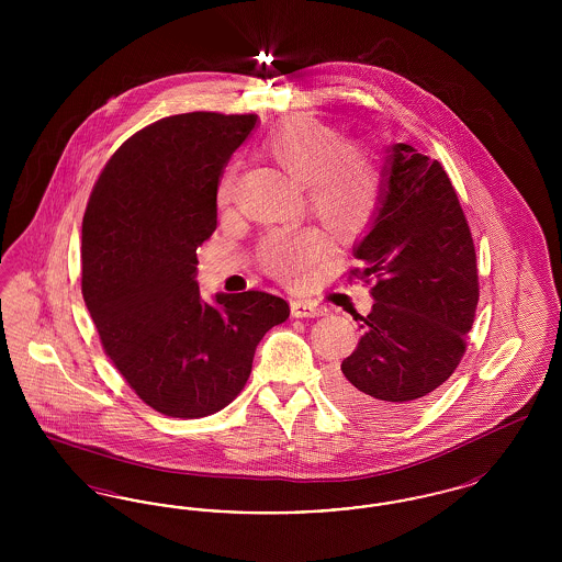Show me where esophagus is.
Masks as SVG:
<instances>
[{
	"mask_svg": "<svg viewBox=\"0 0 562 562\" xmlns=\"http://www.w3.org/2000/svg\"><path fill=\"white\" fill-rule=\"evenodd\" d=\"M291 312H293L294 318H321L328 310L322 307L318 303H312V301H305V299H296L291 303Z\"/></svg>",
	"mask_w": 562,
	"mask_h": 562,
	"instance_id": "esophagus-1",
	"label": "esophagus"
}]
</instances>
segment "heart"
Returning <instances> with one entry per match:
<instances>
[{
  "label": "heart",
  "mask_w": 562,
  "mask_h": 562,
  "mask_svg": "<svg viewBox=\"0 0 562 562\" xmlns=\"http://www.w3.org/2000/svg\"><path fill=\"white\" fill-rule=\"evenodd\" d=\"M266 149L294 181L305 186L307 209L335 232H351L367 223L376 198L373 161L360 147L346 145L341 133L314 115H296L269 134ZM234 191L229 168L216 188L218 204ZM324 252L321 234L271 232L261 241L259 261L271 276L301 280Z\"/></svg>",
  "instance_id": "b5f03b06"
}]
</instances>
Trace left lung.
Listing matches in <instances>:
<instances>
[{
  "instance_id": "left-lung-1",
  "label": "left lung",
  "mask_w": 562,
  "mask_h": 562,
  "mask_svg": "<svg viewBox=\"0 0 562 562\" xmlns=\"http://www.w3.org/2000/svg\"><path fill=\"white\" fill-rule=\"evenodd\" d=\"M353 276H373V310L328 390L364 422L402 417L453 374L479 305L474 241L440 161L406 143L385 149ZM358 321V318H356Z\"/></svg>"
}]
</instances>
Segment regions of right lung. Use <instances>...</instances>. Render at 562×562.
<instances>
[{"label": "right lung", "instance_id": "obj_1", "mask_svg": "<svg viewBox=\"0 0 562 562\" xmlns=\"http://www.w3.org/2000/svg\"><path fill=\"white\" fill-rule=\"evenodd\" d=\"M257 115L193 111L133 134L108 161L81 223V294L136 396L198 419L234 401L289 303L263 291L200 296L198 246L216 229L223 166Z\"/></svg>", "mask_w": 562, "mask_h": 562}]
</instances>
